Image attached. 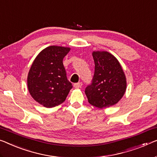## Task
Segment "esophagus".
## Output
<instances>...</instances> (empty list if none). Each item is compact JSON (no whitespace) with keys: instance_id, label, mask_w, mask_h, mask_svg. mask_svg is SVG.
I'll use <instances>...</instances> for the list:
<instances>
[{"instance_id":"esophagus-1","label":"esophagus","mask_w":157,"mask_h":157,"mask_svg":"<svg viewBox=\"0 0 157 157\" xmlns=\"http://www.w3.org/2000/svg\"><path fill=\"white\" fill-rule=\"evenodd\" d=\"M82 85V83L81 82H78V83L74 84V87L75 88H80Z\"/></svg>"}]
</instances>
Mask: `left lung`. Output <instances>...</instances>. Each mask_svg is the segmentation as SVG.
Returning a JSON list of instances; mask_svg holds the SVG:
<instances>
[{"instance_id":"1","label":"left lung","mask_w":157,"mask_h":157,"mask_svg":"<svg viewBox=\"0 0 157 157\" xmlns=\"http://www.w3.org/2000/svg\"><path fill=\"white\" fill-rule=\"evenodd\" d=\"M94 74L85 89L88 101L99 109L117 104L126 90V78L117 58L107 51H93Z\"/></svg>"}]
</instances>
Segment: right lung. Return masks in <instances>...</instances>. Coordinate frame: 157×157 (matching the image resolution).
Returning <instances> with one entry per match:
<instances>
[{
  "label": "right lung",
  "instance_id": "1",
  "mask_svg": "<svg viewBox=\"0 0 157 157\" xmlns=\"http://www.w3.org/2000/svg\"><path fill=\"white\" fill-rule=\"evenodd\" d=\"M71 48L51 46L35 58L27 76V86L32 98L46 108L65 101L72 83L67 80L63 60Z\"/></svg>",
  "mask_w": 157,
  "mask_h": 157
}]
</instances>
